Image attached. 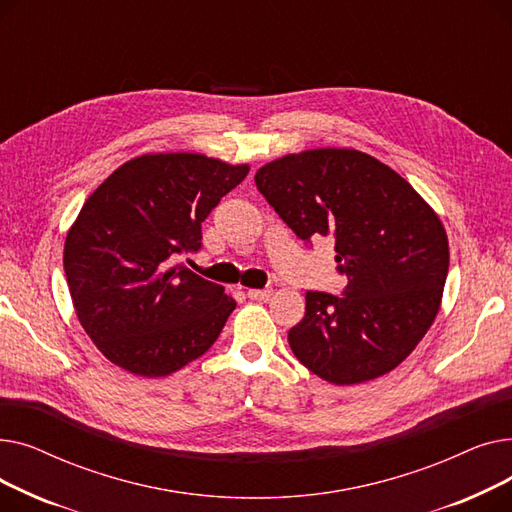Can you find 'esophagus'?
I'll return each instance as SVG.
<instances>
[{
  "label": "esophagus",
  "instance_id": "esophagus-1",
  "mask_svg": "<svg viewBox=\"0 0 512 512\" xmlns=\"http://www.w3.org/2000/svg\"><path fill=\"white\" fill-rule=\"evenodd\" d=\"M247 294H249V299H253V301H267L274 294V290L272 288H261V290L251 288Z\"/></svg>",
  "mask_w": 512,
  "mask_h": 512
}]
</instances>
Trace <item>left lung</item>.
Wrapping results in <instances>:
<instances>
[{
    "instance_id": "obj_1",
    "label": "left lung",
    "mask_w": 512,
    "mask_h": 512,
    "mask_svg": "<svg viewBox=\"0 0 512 512\" xmlns=\"http://www.w3.org/2000/svg\"><path fill=\"white\" fill-rule=\"evenodd\" d=\"M259 193L299 238H334L344 297L309 290L288 344L317 378L353 386L405 361L438 315L448 236L415 188L357 149H309L255 174Z\"/></svg>"
}]
</instances>
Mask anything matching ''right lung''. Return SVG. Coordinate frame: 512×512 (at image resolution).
Returning <instances> with one entry per match:
<instances>
[{
  "label": "right lung",
  "mask_w": 512,
  "mask_h": 512,
  "mask_svg": "<svg viewBox=\"0 0 512 512\" xmlns=\"http://www.w3.org/2000/svg\"><path fill=\"white\" fill-rule=\"evenodd\" d=\"M249 166L201 153H147L107 176L64 245L76 317L107 361L166 378L209 351L236 301L182 265L201 222Z\"/></svg>",
  "instance_id": "1"
}]
</instances>
